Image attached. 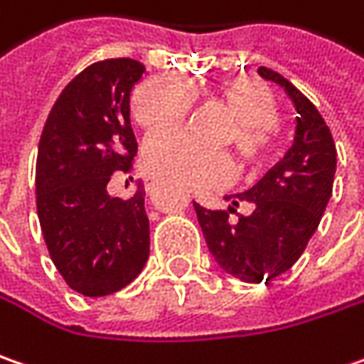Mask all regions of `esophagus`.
Segmentation results:
<instances>
[{
    "label": "esophagus",
    "mask_w": 364,
    "mask_h": 364,
    "mask_svg": "<svg viewBox=\"0 0 364 364\" xmlns=\"http://www.w3.org/2000/svg\"><path fill=\"white\" fill-rule=\"evenodd\" d=\"M155 186H157V178H145V188L147 191H154Z\"/></svg>",
    "instance_id": "1"
}]
</instances>
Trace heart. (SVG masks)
I'll list each match as a JSON object with an SVG mask.
<instances>
[{"mask_svg":"<svg viewBox=\"0 0 364 364\" xmlns=\"http://www.w3.org/2000/svg\"><path fill=\"white\" fill-rule=\"evenodd\" d=\"M217 96L235 117L229 139L247 161H260L270 151L281 106L272 90L256 77H231L217 85ZM194 104V92L178 75H159L141 83L133 110L139 124L168 129L186 119ZM147 170L172 180L178 186L200 191L223 186L235 173L231 155L200 147L182 131H164L145 143Z\"/></svg>","mask_w":364,"mask_h":364,"instance_id":"heart-1","label":"heart"}]
</instances>
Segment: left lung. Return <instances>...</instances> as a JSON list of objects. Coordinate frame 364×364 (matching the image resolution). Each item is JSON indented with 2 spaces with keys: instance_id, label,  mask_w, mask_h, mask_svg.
Listing matches in <instances>:
<instances>
[{
  "instance_id": "1",
  "label": "left lung",
  "mask_w": 364,
  "mask_h": 364,
  "mask_svg": "<svg viewBox=\"0 0 364 364\" xmlns=\"http://www.w3.org/2000/svg\"><path fill=\"white\" fill-rule=\"evenodd\" d=\"M258 73L279 83L295 106L293 147L250 191L225 196L231 203L228 210L194 203L210 256L244 282L272 281L299 260L328 207L336 173V145L318 108L281 73L268 67ZM242 202L252 213L231 222L228 213Z\"/></svg>"
}]
</instances>
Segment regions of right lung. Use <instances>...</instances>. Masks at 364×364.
Here are the masks:
<instances>
[{
    "label": "right lung",
    "instance_id": "add662e5",
    "mask_svg": "<svg viewBox=\"0 0 364 364\" xmlns=\"http://www.w3.org/2000/svg\"><path fill=\"white\" fill-rule=\"evenodd\" d=\"M145 65L106 59L67 83L43 129L36 159V210L50 260L85 297L124 289L149 258L145 188L108 194L114 172H131L136 139L131 92Z\"/></svg>",
    "mask_w": 364,
    "mask_h": 364
}]
</instances>
